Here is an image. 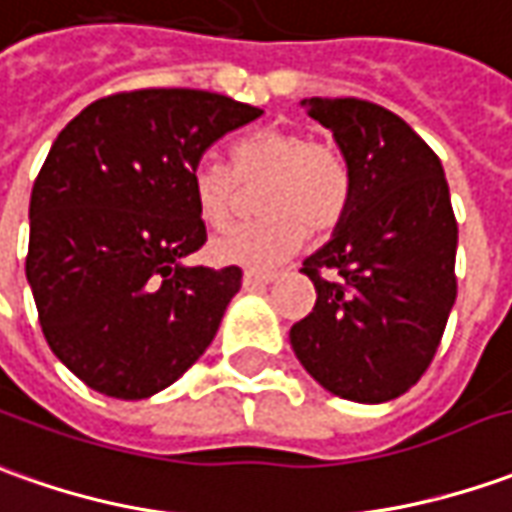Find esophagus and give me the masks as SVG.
<instances>
[{
  "label": "esophagus",
  "mask_w": 512,
  "mask_h": 512,
  "mask_svg": "<svg viewBox=\"0 0 512 512\" xmlns=\"http://www.w3.org/2000/svg\"><path fill=\"white\" fill-rule=\"evenodd\" d=\"M280 274L277 271H257V269H249L246 274H243V285L246 288H257V285H269L274 283Z\"/></svg>",
  "instance_id": "34e87169"
}]
</instances>
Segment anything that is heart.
<instances>
[{"label": "heart", "mask_w": 512, "mask_h": 512, "mask_svg": "<svg viewBox=\"0 0 512 512\" xmlns=\"http://www.w3.org/2000/svg\"><path fill=\"white\" fill-rule=\"evenodd\" d=\"M263 184L252 224L218 235L210 243L212 260L229 266L266 269L291 255L305 238H325L344 221L353 201V170L333 139L308 137L302 128L266 125L229 148V168L198 162L190 190L198 218L210 229L232 224L241 187Z\"/></svg>", "instance_id": "1"}]
</instances>
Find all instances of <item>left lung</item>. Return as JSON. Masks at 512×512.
I'll return each instance as SVG.
<instances>
[{
    "mask_svg": "<svg viewBox=\"0 0 512 512\" xmlns=\"http://www.w3.org/2000/svg\"><path fill=\"white\" fill-rule=\"evenodd\" d=\"M353 170L342 227L302 271L314 311L291 347L322 387L358 403L403 395L429 370L457 300V218L440 156L398 114L358 97H311Z\"/></svg>",
    "mask_w": 512,
    "mask_h": 512,
    "instance_id": "left-lung-1",
    "label": "left lung"
}]
</instances>
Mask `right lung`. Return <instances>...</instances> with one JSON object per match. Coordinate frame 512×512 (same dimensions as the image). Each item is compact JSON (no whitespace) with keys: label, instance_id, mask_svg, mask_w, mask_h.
Here are the masks:
<instances>
[{"label":"right lung","instance_id":"1","mask_svg":"<svg viewBox=\"0 0 512 512\" xmlns=\"http://www.w3.org/2000/svg\"><path fill=\"white\" fill-rule=\"evenodd\" d=\"M260 114L201 89H134L89 103L52 142L24 271L44 339L86 387L139 401L210 347L243 271L179 263L207 241L190 173Z\"/></svg>","mask_w":512,"mask_h":512}]
</instances>
